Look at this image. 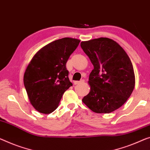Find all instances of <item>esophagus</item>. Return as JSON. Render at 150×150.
<instances>
[{"mask_svg": "<svg viewBox=\"0 0 150 150\" xmlns=\"http://www.w3.org/2000/svg\"><path fill=\"white\" fill-rule=\"evenodd\" d=\"M83 83H84V80H81V81H75L74 84L75 85H78V84Z\"/></svg>", "mask_w": 150, "mask_h": 150, "instance_id": "34e87169", "label": "esophagus"}]
</instances>
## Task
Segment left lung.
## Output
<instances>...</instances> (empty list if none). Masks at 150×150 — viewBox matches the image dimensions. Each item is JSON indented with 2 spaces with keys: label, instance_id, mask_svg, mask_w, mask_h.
<instances>
[{
  "label": "left lung",
  "instance_id": "8db88e82",
  "mask_svg": "<svg viewBox=\"0 0 150 150\" xmlns=\"http://www.w3.org/2000/svg\"><path fill=\"white\" fill-rule=\"evenodd\" d=\"M93 65L90 91L82 102L96 113H110L123 105L135 88V73L129 56L115 40L100 38L81 42Z\"/></svg>",
  "mask_w": 150,
  "mask_h": 150
}]
</instances>
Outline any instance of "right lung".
I'll return each mask as SVG.
<instances>
[{"label":"right lung","mask_w":150,"mask_h":150,"mask_svg":"<svg viewBox=\"0 0 150 150\" xmlns=\"http://www.w3.org/2000/svg\"><path fill=\"white\" fill-rule=\"evenodd\" d=\"M80 40L64 38L42 48L27 67L23 83L31 104L40 113H52L73 83L66 63Z\"/></svg>","instance_id":"right-lung-1"}]
</instances>
